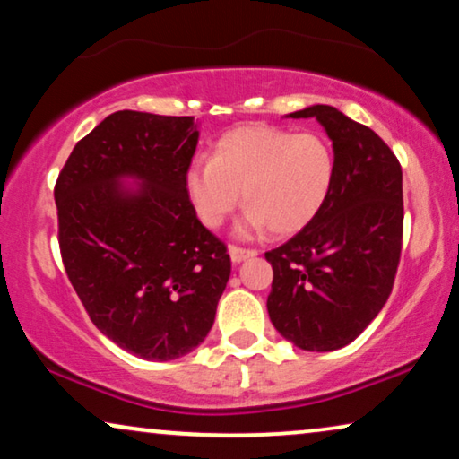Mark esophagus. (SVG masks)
Segmentation results:
<instances>
[{"label": "esophagus", "instance_id": "esophagus-1", "mask_svg": "<svg viewBox=\"0 0 459 459\" xmlns=\"http://www.w3.org/2000/svg\"><path fill=\"white\" fill-rule=\"evenodd\" d=\"M229 254H230V260H233V264H239V262H243V260H249V258H254V255H258L255 249H243L237 246H230Z\"/></svg>", "mask_w": 459, "mask_h": 459}]
</instances>
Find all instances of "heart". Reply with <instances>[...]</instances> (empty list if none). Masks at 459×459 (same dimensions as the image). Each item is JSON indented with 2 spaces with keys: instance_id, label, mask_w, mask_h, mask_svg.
Instances as JSON below:
<instances>
[{
  "instance_id": "obj_1",
  "label": "heart",
  "mask_w": 459,
  "mask_h": 459,
  "mask_svg": "<svg viewBox=\"0 0 459 459\" xmlns=\"http://www.w3.org/2000/svg\"><path fill=\"white\" fill-rule=\"evenodd\" d=\"M332 182L333 152L325 140L262 124L226 132L210 161H195L185 176L188 201L207 229H220L243 195L239 237L266 229L279 237L298 233L321 212Z\"/></svg>"
}]
</instances>
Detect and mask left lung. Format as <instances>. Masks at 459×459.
Returning <instances> with one entry per match:
<instances>
[{
    "label": "left lung",
    "mask_w": 459,
    "mask_h": 459,
    "mask_svg": "<svg viewBox=\"0 0 459 459\" xmlns=\"http://www.w3.org/2000/svg\"><path fill=\"white\" fill-rule=\"evenodd\" d=\"M287 117H315L323 126L333 149V182L313 222L266 252L273 266L266 308L293 346L329 352L351 344L393 291L403 241V172L374 130L335 107L313 105Z\"/></svg>",
    "instance_id": "obj_1"
}]
</instances>
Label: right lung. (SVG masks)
I'll return each instance as SVG.
<instances>
[{
	"instance_id": "obj_1",
	"label": "right lung",
	"mask_w": 459,
	"mask_h": 459,
	"mask_svg": "<svg viewBox=\"0 0 459 459\" xmlns=\"http://www.w3.org/2000/svg\"><path fill=\"white\" fill-rule=\"evenodd\" d=\"M197 143L193 117L117 111L79 140L54 188L79 300L108 340L146 361L193 352L230 277L224 243L185 188Z\"/></svg>"
}]
</instances>
